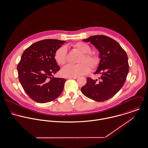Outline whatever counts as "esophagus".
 Listing matches in <instances>:
<instances>
[{
  "mask_svg": "<svg viewBox=\"0 0 148 148\" xmlns=\"http://www.w3.org/2000/svg\"><path fill=\"white\" fill-rule=\"evenodd\" d=\"M78 77H69V79H77Z\"/></svg>",
  "mask_w": 148,
  "mask_h": 148,
  "instance_id": "esophagus-1",
  "label": "esophagus"
}]
</instances>
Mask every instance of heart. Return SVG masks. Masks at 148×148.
<instances>
[{"label":"heart","mask_w":148,"mask_h":148,"mask_svg":"<svg viewBox=\"0 0 148 148\" xmlns=\"http://www.w3.org/2000/svg\"><path fill=\"white\" fill-rule=\"evenodd\" d=\"M73 49L81 54L79 57L76 65L68 64L64 66L61 73L66 77H78L88 73L91 68H95L99 63V59L97 56L90 53L91 47L89 45L82 42H78L72 46ZM67 50L65 47H60L56 51L54 58L59 65H64L67 61Z\"/></svg>","instance_id":"1"}]
</instances>
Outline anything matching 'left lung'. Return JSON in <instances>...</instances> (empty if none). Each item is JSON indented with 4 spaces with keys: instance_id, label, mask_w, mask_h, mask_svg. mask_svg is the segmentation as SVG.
<instances>
[{
    "instance_id": "1",
    "label": "left lung",
    "mask_w": 148,
    "mask_h": 148,
    "mask_svg": "<svg viewBox=\"0 0 148 148\" xmlns=\"http://www.w3.org/2000/svg\"><path fill=\"white\" fill-rule=\"evenodd\" d=\"M82 40L90 42L99 51L100 61L94 74L101 77L96 80L88 77L81 91L94 101H106L118 92L126 81L129 68L127 56L118 42L109 36L94 35Z\"/></svg>"
}]
</instances>
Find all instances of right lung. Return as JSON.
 <instances>
[{
    "mask_svg": "<svg viewBox=\"0 0 148 148\" xmlns=\"http://www.w3.org/2000/svg\"><path fill=\"white\" fill-rule=\"evenodd\" d=\"M66 41L45 39L26 49L18 64L19 82L26 94L39 103H46L57 98L62 92L64 78L54 75L60 70L54 54Z\"/></svg>",
    "mask_w": 148,
    "mask_h": 148,
    "instance_id": "right-lung-1",
    "label": "right lung"
}]
</instances>
